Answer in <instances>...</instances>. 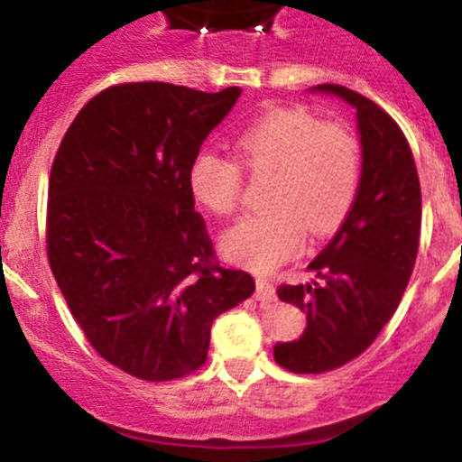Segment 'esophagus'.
<instances>
[{
    "label": "esophagus",
    "instance_id": "esophagus-1",
    "mask_svg": "<svg viewBox=\"0 0 462 462\" xmlns=\"http://www.w3.org/2000/svg\"><path fill=\"white\" fill-rule=\"evenodd\" d=\"M254 297L261 301V304H270V301H274V286L270 282H265V279H259L257 282V292H254Z\"/></svg>",
    "mask_w": 462,
    "mask_h": 462
}]
</instances>
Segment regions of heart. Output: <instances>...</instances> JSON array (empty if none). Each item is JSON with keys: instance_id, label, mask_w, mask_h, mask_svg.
I'll return each mask as SVG.
<instances>
[{"instance_id": "heart-1", "label": "heart", "mask_w": 462, "mask_h": 462, "mask_svg": "<svg viewBox=\"0 0 462 462\" xmlns=\"http://www.w3.org/2000/svg\"><path fill=\"white\" fill-rule=\"evenodd\" d=\"M239 152L253 171H274L270 212L250 214L227 227V259L268 273L295 257L310 236L337 230L360 189V143L344 125L326 123L304 109L277 106L261 114L239 136ZM194 199L212 212L232 214L241 199V167L212 149L194 156L188 171Z\"/></svg>"}]
</instances>
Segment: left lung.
Segmentation results:
<instances>
[{
    "mask_svg": "<svg viewBox=\"0 0 462 462\" xmlns=\"http://www.w3.org/2000/svg\"><path fill=\"white\" fill-rule=\"evenodd\" d=\"M310 91L356 109L362 176L342 227L309 263L313 282L277 291L279 300L306 313L300 339L274 344L277 365L292 374L337 369L374 344L413 273L422 218L416 162L395 120L346 87Z\"/></svg>",
    "mask_w": 462,
    "mask_h": 462,
    "instance_id": "1",
    "label": "left lung"
}]
</instances>
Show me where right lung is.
<instances>
[{"mask_svg": "<svg viewBox=\"0 0 462 462\" xmlns=\"http://www.w3.org/2000/svg\"><path fill=\"white\" fill-rule=\"evenodd\" d=\"M241 88L134 82L97 93L55 153L46 208L53 277L91 346L149 382L205 365L212 321L254 292L214 263L188 171Z\"/></svg>", "mask_w": 462, "mask_h": 462, "instance_id": "add662e5", "label": "right lung"}]
</instances>
